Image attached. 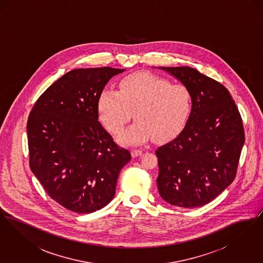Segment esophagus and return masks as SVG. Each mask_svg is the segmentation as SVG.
I'll list each match as a JSON object with an SVG mask.
<instances>
[{
    "mask_svg": "<svg viewBox=\"0 0 263 263\" xmlns=\"http://www.w3.org/2000/svg\"><path fill=\"white\" fill-rule=\"evenodd\" d=\"M142 154H143V151L138 150V149H135V150H132V152H131V155H132V157H133V158H136V157H139V156H141Z\"/></svg>",
    "mask_w": 263,
    "mask_h": 263,
    "instance_id": "obj_1",
    "label": "esophagus"
}]
</instances>
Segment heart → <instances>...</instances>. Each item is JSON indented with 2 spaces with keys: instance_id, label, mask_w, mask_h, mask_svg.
<instances>
[{
  "instance_id": "b5f03b06",
  "label": "heart",
  "mask_w": 263,
  "mask_h": 263,
  "mask_svg": "<svg viewBox=\"0 0 263 263\" xmlns=\"http://www.w3.org/2000/svg\"><path fill=\"white\" fill-rule=\"evenodd\" d=\"M100 120L112 134H120L133 116L137 122L121 141L140 144L150 139L163 142L185 124L191 108V93L184 85L172 84L162 76L136 72L123 77L118 91L103 88L99 97Z\"/></svg>"
}]
</instances>
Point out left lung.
Masks as SVG:
<instances>
[{
	"instance_id": "8db88e82",
	"label": "left lung",
	"mask_w": 263,
	"mask_h": 263,
	"mask_svg": "<svg viewBox=\"0 0 263 263\" xmlns=\"http://www.w3.org/2000/svg\"><path fill=\"white\" fill-rule=\"evenodd\" d=\"M191 93L187 122L175 140L156 151L158 189L181 208L214 200L235 179L245 143L240 113L229 90L190 67H162Z\"/></svg>"
}]
</instances>
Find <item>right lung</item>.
Instances as JSON below:
<instances>
[{
  "mask_svg": "<svg viewBox=\"0 0 263 263\" xmlns=\"http://www.w3.org/2000/svg\"><path fill=\"white\" fill-rule=\"evenodd\" d=\"M124 69L72 70L36 100L26 129L29 166L47 194L75 213L112 200L121 168L131 160L100 124L99 97Z\"/></svg>",
  "mask_w": 263,
  "mask_h": 263,
  "instance_id": "add662e5",
  "label": "right lung"
}]
</instances>
